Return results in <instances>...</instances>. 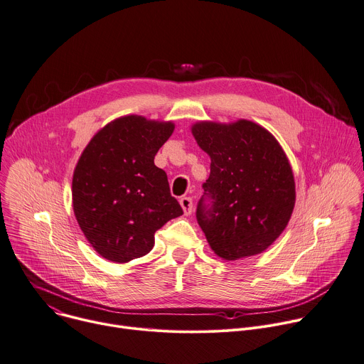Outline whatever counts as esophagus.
<instances>
[{"label": "esophagus", "instance_id": "obj_1", "mask_svg": "<svg viewBox=\"0 0 364 364\" xmlns=\"http://www.w3.org/2000/svg\"><path fill=\"white\" fill-rule=\"evenodd\" d=\"M180 204H181V207H183V210H184V214L186 215H190L191 213H193V198L191 197H181L180 198Z\"/></svg>", "mask_w": 364, "mask_h": 364}]
</instances>
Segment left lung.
Here are the masks:
<instances>
[{
	"label": "left lung",
	"instance_id": "1",
	"mask_svg": "<svg viewBox=\"0 0 364 364\" xmlns=\"http://www.w3.org/2000/svg\"><path fill=\"white\" fill-rule=\"evenodd\" d=\"M193 136L211 159L196 210L210 247L224 260L264 252L286 228L296 201L283 149L247 119L228 126L203 121Z\"/></svg>",
	"mask_w": 364,
	"mask_h": 364
}]
</instances>
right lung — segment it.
I'll use <instances>...</instances> for the list:
<instances>
[{
	"label": "right lung",
	"mask_w": 364,
	"mask_h": 364,
	"mask_svg": "<svg viewBox=\"0 0 364 364\" xmlns=\"http://www.w3.org/2000/svg\"><path fill=\"white\" fill-rule=\"evenodd\" d=\"M173 123L121 117L82 151L73 177L75 218L95 252L127 263L151 252L154 232L183 214L166 171L154 164Z\"/></svg>",
	"instance_id": "add662e5"
}]
</instances>
